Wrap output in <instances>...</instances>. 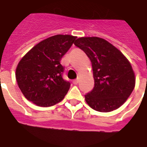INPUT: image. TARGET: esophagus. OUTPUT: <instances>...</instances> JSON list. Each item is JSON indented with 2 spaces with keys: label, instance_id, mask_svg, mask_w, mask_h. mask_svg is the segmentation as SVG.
<instances>
[{
  "label": "esophagus",
  "instance_id": "34e87169",
  "mask_svg": "<svg viewBox=\"0 0 147 147\" xmlns=\"http://www.w3.org/2000/svg\"><path fill=\"white\" fill-rule=\"evenodd\" d=\"M73 83H74V84H78V79L74 80V81H73Z\"/></svg>",
  "mask_w": 147,
  "mask_h": 147
}]
</instances>
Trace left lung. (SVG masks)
Here are the masks:
<instances>
[{
  "mask_svg": "<svg viewBox=\"0 0 147 147\" xmlns=\"http://www.w3.org/2000/svg\"><path fill=\"white\" fill-rule=\"evenodd\" d=\"M74 45L92 62L95 86L84 96L90 107L99 112L117 110L132 92L136 78L131 63L120 50L97 37H80Z\"/></svg>",
  "mask_w": 147,
  "mask_h": 147,
  "instance_id": "8db88e82",
  "label": "left lung"
}]
</instances>
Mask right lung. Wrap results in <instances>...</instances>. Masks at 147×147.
<instances>
[{"instance_id":"add662e5","label":"right lung","mask_w":147,"mask_h":147,"mask_svg":"<svg viewBox=\"0 0 147 147\" xmlns=\"http://www.w3.org/2000/svg\"><path fill=\"white\" fill-rule=\"evenodd\" d=\"M77 37L58 34L39 42L19 61L17 83L23 96L39 107H51L63 100L70 84L63 78L60 61Z\"/></svg>"}]
</instances>
